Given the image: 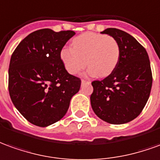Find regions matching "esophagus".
I'll list each match as a JSON object with an SVG mask.
<instances>
[{
  "instance_id": "obj_1",
  "label": "esophagus",
  "mask_w": 160,
  "mask_h": 160,
  "mask_svg": "<svg viewBox=\"0 0 160 160\" xmlns=\"http://www.w3.org/2000/svg\"><path fill=\"white\" fill-rule=\"evenodd\" d=\"M81 82H82V83H85V82H90V81H89V80H84V79H82V81H81Z\"/></svg>"
}]
</instances>
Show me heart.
<instances>
[{
    "label": "heart",
    "mask_w": 160,
    "mask_h": 160,
    "mask_svg": "<svg viewBox=\"0 0 160 160\" xmlns=\"http://www.w3.org/2000/svg\"><path fill=\"white\" fill-rule=\"evenodd\" d=\"M72 46H64L60 52L63 65L71 75H78L88 64V74L107 77L114 71L121 57L119 42L109 35L84 32L73 39Z\"/></svg>",
    "instance_id": "b5f03b06"
}]
</instances>
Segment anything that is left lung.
<instances>
[{
  "mask_svg": "<svg viewBox=\"0 0 160 160\" xmlns=\"http://www.w3.org/2000/svg\"><path fill=\"white\" fill-rule=\"evenodd\" d=\"M102 33L116 38L121 57L110 75L91 82V107L104 122L124 124L136 118L149 98L152 84L150 60L146 49L128 32L107 28Z\"/></svg>",
  "mask_w": 160,
  "mask_h": 160,
  "instance_id": "left-lung-1",
  "label": "left lung"
}]
</instances>
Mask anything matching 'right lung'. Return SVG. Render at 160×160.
Masks as SVG:
<instances>
[{
	"label": "right lung",
	"mask_w": 160,
	"mask_h": 160,
	"mask_svg": "<svg viewBox=\"0 0 160 160\" xmlns=\"http://www.w3.org/2000/svg\"><path fill=\"white\" fill-rule=\"evenodd\" d=\"M73 31L40 29L18 45L10 59L8 91L13 105L28 122L47 127L66 114L80 78L69 74L60 58Z\"/></svg>",
	"instance_id": "add662e5"
}]
</instances>
